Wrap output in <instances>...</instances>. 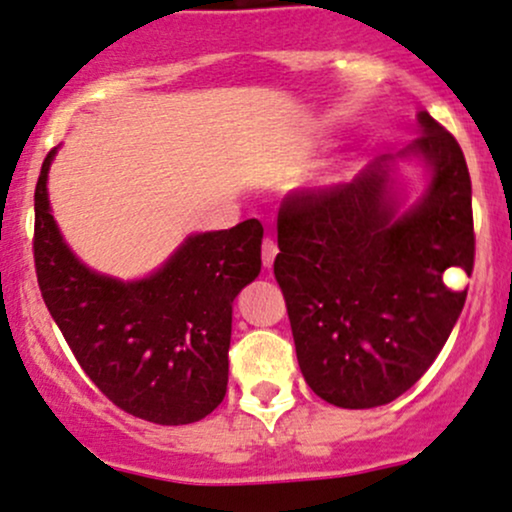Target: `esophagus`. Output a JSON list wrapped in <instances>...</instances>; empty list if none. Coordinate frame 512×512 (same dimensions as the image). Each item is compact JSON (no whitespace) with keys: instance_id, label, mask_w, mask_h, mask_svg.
Wrapping results in <instances>:
<instances>
[{"instance_id":"esophagus-1","label":"esophagus","mask_w":512,"mask_h":512,"mask_svg":"<svg viewBox=\"0 0 512 512\" xmlns=\"http://www.w3.org/2000/svg\"><path fill=\"white\" fill-rule=\"evenodd\" d=\"M275 256H278V244L271 237L263 239V246H261V258H263V268H273V261Z\"/></svg>"}]
</instances>
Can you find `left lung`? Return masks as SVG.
Returning <instances> with one entry per match:
<instances>
[{"mask_svg": "<svg viewBox=\"0 0 512 512\" xmlns=\"http://www.w3.org/2000/svg\"><path fill=\"white\" fill-rule=\"evenodd\" d=\"M421 137L350 183L295 193L278 215L273 273L285 295L297 363L312 392L341 409L394 401L423 377L462 314L472 275V181L457 140L426 111ZM429 174L399 211L395 164Z\"/></svg>", "mask_w": 512, "mask_h": 512, "instance_id": "left-lung-1", "label": "left lung"}]
</instances>
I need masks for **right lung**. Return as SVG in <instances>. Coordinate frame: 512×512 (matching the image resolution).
<instances>
[{"instance_id":"obj_1","label":"right lung","mask_w":512,"mask_h":512,"mask_svg":"<svg viewBox=\"0 0 512 512\" xmlns=\"http://www.w3.org/2000/svg\"><path fill=\"white\" fill-rule=\"evenodd\" d=\"M50 149L36 183L33 256L40 295L89 380L159 426H186L222 404L232 304L261 273L258 220L186 237L154 273L120 280L79 261L48 200Z\"/></svg>"}]
</instances>
